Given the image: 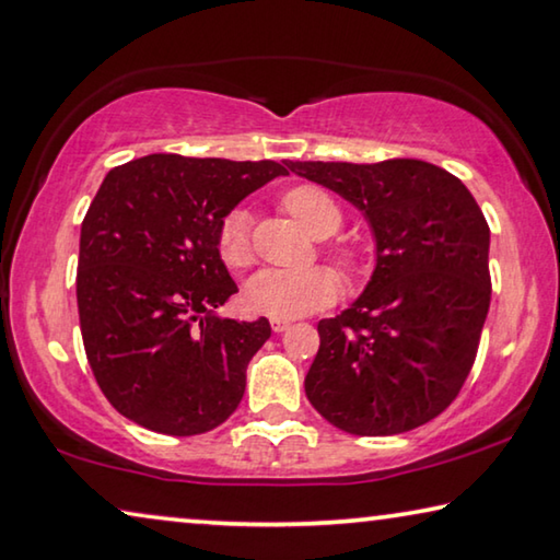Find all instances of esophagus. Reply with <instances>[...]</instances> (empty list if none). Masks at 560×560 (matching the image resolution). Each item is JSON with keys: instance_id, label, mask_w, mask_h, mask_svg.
<instances>
[{"instance_id": "1", "label": "esophagus", "mask_w": 560, "mask_h": 560, "mask_svg": "<svg viewBox=\"0 0 560 560\" xmlns=\"http://www.w3.org/2000/svg\"><path fill=\"white\" fill-rule=\"evenodd\" d=\"M289 318H271V331L273 334H281V331H287L289 328Z\"/></svg>"}]
</instances>
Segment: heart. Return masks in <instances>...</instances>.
<instances>
[{
	"label": "heart",
	"instance_id": "heart-1",
	"mask_svg": "<svg viewBox=\"0 0 560 560\" xmlns=\"http://www.w3.org/2000/svg\"><path fill=\"white\" fill-rule=\"evenodd\" d=\"M281 207L296 224L312 236H328L341 226L339 203L331 194L318 189L314 184H299L281 197ZM217 248L221 261L229 269H244L252 264V236H248V214L244 209H232L221 219ZM341 269L353 273L359 269V256L351 248H341L336 254ZM341 291V279L331 266H308L301 271L264 269L248 279L244 289L246 306L256 314L273 318H294L318 312L334 304Z\"/></svg>",
	"mask_w": 560,
	"mask_h": 560
}]
</instances>
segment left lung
Listing matches in <instances>:
<instances>
[{
    "label": "left lung",
    "instance_id": "1",
    "mask_svg": "<svg viewBox=\"0 0 560 560\" xmlns=\"http://www.w3.org/2000/svg\"><path fill=\"white\" fill-rule=\"evenodd\" d=\"M341 194L376 236L363 294L318 322L304 388L328 423L394 436L436 419L471 374L491 304V232L458 176L421 159L289 162Z\"/></svg>",
    "mask_w": 560,
    "mask_h": 560
}]
</instances>
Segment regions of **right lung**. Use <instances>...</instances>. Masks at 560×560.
I'll list each match as a JSON object with an SVG mask.
<instances>
[{
  "label": "right lung",
  "mask_w": 560,
  "mask_h": 560,
  "mask_svg": "<svg viewBox=\"0 0 560 560\" xmlns=\"http://www.w3.org/2000/svg\"><path fill=\"white\" fill-rule=\"evenodd\" d=\"M281 174L271 159L149 154L104 176L79 238V326L96 384L129 421L197 436L236 411L271 326L214 316L236 294L219 224Z\"/></svg>",
  "instance_id": "obj_1"
}]
</instances>
